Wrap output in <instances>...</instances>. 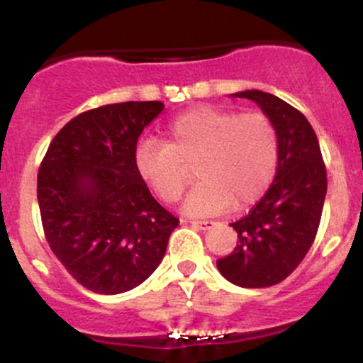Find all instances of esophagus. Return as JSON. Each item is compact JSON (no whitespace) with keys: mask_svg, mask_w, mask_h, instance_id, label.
<instances>
[{"mask_svg":"<svg viewBox=\"0 0 363 363\" xmlns=\"http://www.w3.org/2000/svg\"><path fill=\"white\" fill-rule=\"evenodd\" d=\"M191 225L196 226V228H200V230H208V228H212L216 223L208 221V219H203V221H191Z\"/></svg>","mask_w":363,"mask_h":363,"instance_id":"1","label":"esophagus"}]
</instances>
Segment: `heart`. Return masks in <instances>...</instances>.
Segmentation results:
<instances>
[{
  "label": "heart",
  "mask_w": 363,
  "mask_h": 363,
  "mask_svg": "<svg viewBox=\"0 0 363 363\" xmlns=\"http://www.w3.org/2000/svg\"><path fill=\"white\" fill-rule=\"evenodd\" d=\"M167 142L144 140L135 167L163 202L181 200L195 164L200 181L186 212L207 216L232 205L242 211L269 189L279 163V131L267 113L200 105L168 123Z\"/></svg>",
  "instance_id": "1"
}]
</instances>
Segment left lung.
<instances>
[{"label": "left lung", "instance_id": "obj_1", "mask_svg": "<svg viewBox=\"0 0 363 363\" xmlns=\"http://www.w3.org/2000/svg\"><path fill=\"white\" fill-rule=\"evenodd\" d=\"M279 131L276 177L258 203L232 223L237 246L216 262L230 283L267 288L286 279L316 239L327 195V168L318 137L302 112L263 91H242Z\"/></svg>", "mask_w": 363, "mask_h": 363}]
</instances>
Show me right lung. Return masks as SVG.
<instances>
[{"instance_id":"obj_1","label":"right lung","mask_w":363,"mask_h":363,"mask_svg":"<svg viewBox=\"0 0 363 363\" xmlns=\"http://www.w3.org/2000/svg\"><path fill=\"white\" fill-rule=\"evenodd\" d=\"M161 111V101H123L79 113L40 163L36 193L47 242L94 294L144 283L179 225L135 167L138 137Z\"/></svg>"}]
</instances>
